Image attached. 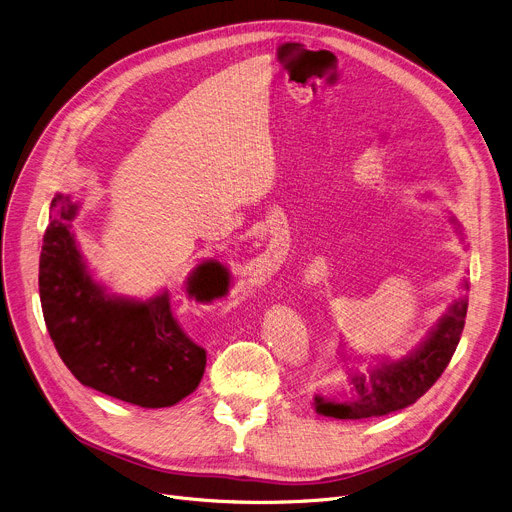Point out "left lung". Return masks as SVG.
<instances>
[{
	"label": "left lung",
	"instance_id": "left-lung-1",
	"mask_svg": "<svg viewBox=\"0 0 512 512\" xmlns=\"http://www.w3.org/2000/svg\"><path fill=\"white\" fill-rule=\"evenodd\" d=\"M465 291H469L467 283ZM467 302V295L459 297V302L450 306L448 314L436 324L422 347L409 357L374 366L364 374H351L353 388L349 401L337 403L316 397V411L337 419H366L413 405L428 393L453 357L465 326Z\"/></svg>",
	"mask_w": 512,
	"mask_h": 512
}]
</instances>
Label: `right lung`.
Returning a JSON list of instances; mask_svg holds the SVG:
<instances>
[{"mask_svg": "<svg viewBox=\"0 0 512 512\" xmlns=\"http://www.w3.org/2000/svg\"><path fill=\"white\" fill-rule=\"evenodd\" d=\"M70 196L51 200L39 260V295L49 337L68 370L103 395L146 409L171 407L194 393L206 351L173 316L167 291L132 302L109 297L86 270L76 246ZM227 275L217 260L196 268L190 293L213 299Z\"/></svg>", "mask_w": 512, "mask_h": 512, "instance_id": "1", "label": "right lung"}]
</instances>
